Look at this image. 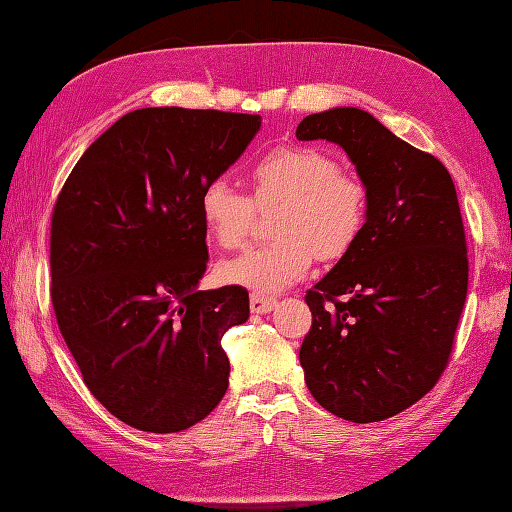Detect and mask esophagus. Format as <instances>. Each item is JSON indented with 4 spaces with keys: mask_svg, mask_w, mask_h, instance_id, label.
<instances>
[{
    "mask_svg": "<svg viewBox=\"0 0 512 512\" xmlns=\"http://www.w3.org/2000/svg\"><path fill=\"white\" fill-rule=\"evenodd\" d=\"M275 303H277L275 299L265 297V294H252L250 309H252V314H269L275 307Z\"/></svg>",
    "mask_w": 512,
    "mask_h": 512,
    "instance_id": "esophagus-1",
    "label": "esophagus"
}]
</instances>
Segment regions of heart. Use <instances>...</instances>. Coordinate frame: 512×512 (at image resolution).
<instances>
[{
  "label": "heart",
  "instance_id": "obj_1",
  "mask_svg": "<svg viewBox=\"0 0 512 512\" xmlns=\"http://www.w3.org/2000/svg\"><path fill=\"white\" fill-rule=\"evenodd\" d=\"M252 198L224 179L207 183L198 213L207 235L226 250L250 237L256 207L280 203L273 220L277 241L247 250L218 269L220 282L250 288L256 294L280 292L303 280L314 258H344L359 243L367 215V185L329 151L312 145L280 147L262 156L250 170Z\"/></svg>",
  "mask_w": 512,
  "mask_h": 512
}]
</instances>
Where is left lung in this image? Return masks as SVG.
I'll list each match as a JSON object with an SVG mask.
<instances>
[{
	"instance_id": "8db88e82",
	"label": "left lung",
	"mask_w": 512,
	"mask_h": 512,
	"mask_svg": "<svg viewBox=\"0 0 512 512\" xmlns=\"http://www.w3.org/2000/svg\"><path fill=\"white\" fill-rule=\"evenodd\" d=\"M297 138L342 147L369 194L359 243L305 294V382L331 414L378 423L427 395L451 359L468 294L455 183L361 108L307 115Z\"/></svg>"
}]
</instances>
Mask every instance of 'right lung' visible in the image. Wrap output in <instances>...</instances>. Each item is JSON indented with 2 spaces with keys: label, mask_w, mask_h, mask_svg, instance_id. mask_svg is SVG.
Segmentation results:
<instances>
[{
  "label": "right lung",
  "mask_w": 512,
  "mask_h": 512,
  "mask_svg": "<svg viewBox=\"0 0 512 512\" xmlns=\"http://www.w3.org/2000/svg\"><path fill=\"white\" fill-rule=\"evenodd\" d=\"M260 115L138 108L115 121L61 188L51 218V301L100 404L130 427L175 433L220 404L224 333L250 318L241 286L198 290V198L239 160Z\"/></svg>",
  "instance_id": "right-lung-1"
}]
</instances>
